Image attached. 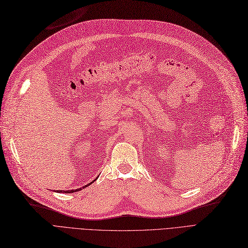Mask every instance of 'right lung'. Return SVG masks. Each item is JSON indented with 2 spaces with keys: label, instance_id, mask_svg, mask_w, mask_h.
Masks as SVG:
<instances>
[{
  "label": "right lung",
  "instance_id": "1",
  "mask_svg": "<svg viewBox=\"0 0 248 248\" xmlns=\"http://www.w3.org/2000/svg\"><path fill=\"white\" fill-rule=\"evenodd\" d=\"M93 182H94V181H92L91 183H93ZM91 183H89L88 185H85L84 187H81V188H79V189H84L85 187H87V186H89V185H91ZM78 189H77L76 191H78ZM58 191H59V192H62V190H58ZM63 192H65V193H69V192H74V190H67V191H63Z\"/></svg>",
  "mask_w": 248,
  "mask_h": 248
}]
</instances>
